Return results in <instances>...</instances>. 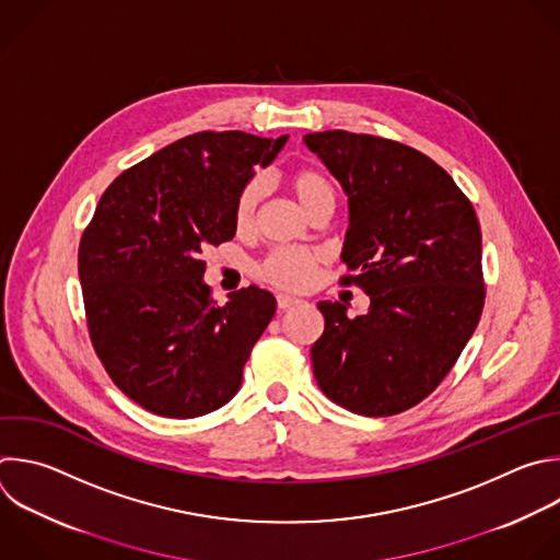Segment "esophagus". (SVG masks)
<instances>
[{
	"mask_svg": "<svg viewBox=\"0 0 560 560\" xmlns=\"http://www.w3.org/2000/svg\"><path fill=\"white\" fill-rule=\"evenodd\" d=\"M301 299L296 296H290V294H277V305L279 310H285V307H292V305H299Z\"/></svg>",
	"mask_w": 560,
	"mask_h": 560,
	"instance_id": "34e87169",
	"label": "esophagus"
}]
</instances>
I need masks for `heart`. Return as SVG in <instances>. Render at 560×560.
<instances>
[{"mask_svg":"<svg viewBox=\"0 0 560 560\" xmlns=\"http://www.w3.org/2000/svg\"><path fill=\"white\" fill-rule=\"evenodd\" d=\"M288 189L301 202V207L312 215L316 209L336 202V186L331 177L312 164H301L288 173ZM266 194L261 177H250L242 184L233 205V224L240 233H248L255 226L259 205ZM323 255L318 250L283 246L275 248L261 264L259 277L281 290H305L312 285Z\"/></svg>","mask_w":560,"mask_h":560,"instance_id":"b5f03b06","label":"heart"}]
</instances>
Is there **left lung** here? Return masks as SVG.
<instances>
[{
    "mask_svg": "<svg viewBox=\"0 0 560 560\" xmlns=\"http://www.w3.org/2000/svg\"><path fill=\"white\" fill-rule=\"evenodd\" d=\"M349 196L342 285L369 294L366 314L320 301L314 378L342 409L402 413L446 378L486 299L481 231L470 200L422 151L342 129L303 136Z\"/></svg>",
    "mask_w": 560,
    "mask_h": 560,
    "instance_id": "left-lung-1",
    "label": "left lung"
}]
</instances>
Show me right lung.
Returning <instances> with one entry per match:
<instances>
[{"instance_id":"add662e5","label":"right lung","mask_w":560,"mask_h":560,"mask_svg":"<svg viewBox=\"0 0 560 560\" xmlns=\"http://www.w3.org/2000/svg\"><path fill=\"white\" fill-rule=\"evenodd\" d=\"M288 136L198 131L125 168L79 244L92 347L112 383L162 418H200L242 387L277 301L255 285L218 305L202 253L235 237L233 205Z\"/></svg>"}]
</instances>
